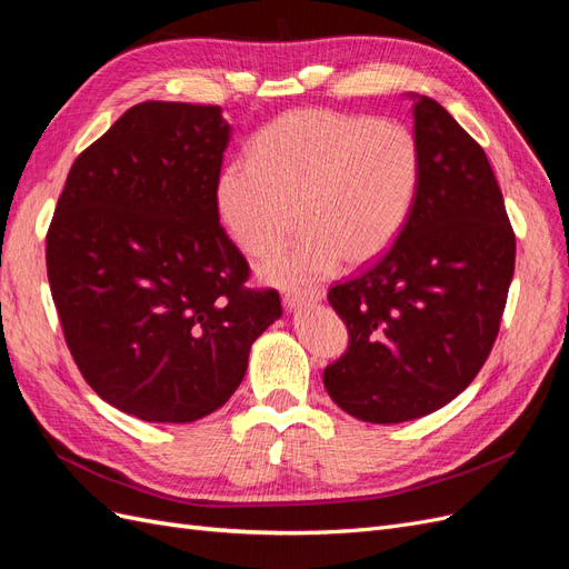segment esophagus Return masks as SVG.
<instances>
[{"instance_id":"esophagus-1","label":"esophagus","mask_w":569,"mask_h":569,"mask_svg":"<svg viewBox=\"0 0 569 569\" xmlns=\"http://www.w3.org/2000/svg\"><path fill=\"white\" fill-rule=\"evenodd\" d=\"M322 301V291L320 289H299V291H287L284 295V306L287 311H297V308L311 306Z\"/></svg>"}]
</instances>
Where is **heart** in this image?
Returning <instances> with one entry per match:
<instances>
[{
  "label": "heart",
  "mask_w": 569,
  "mask_h": 569,
  "mask_svg": "<svg viewBox=\"0 0 569 569\" xmlns=\"http://www.w3.org/2000/svg\"><path fill=\"white\" fill-rule=\"evenodd\" d=\"M422 176L420 147L393 120L325 109L274 118L253 137L249 161H232L216 182V209L232 242L263 256L295 232V247L261 263L274 284L316 282L341 258H380L412 213Z\"/></svg>",
  "instance_id": "obj_1"
}]
</instances>
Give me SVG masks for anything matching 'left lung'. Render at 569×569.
<instances>
[{"mask_svg": "<svg viewBox=\"0 0 569 569\" xmlns=\"http://www.w3.org/2000/svg\"><path fill=\"white\" fill-rule=\"evenodd\" d=\"M422 176L391 249L330 289L349 351L322 382L349 416L393 425L468 389L493 347L515 270V234L491 163L439 101L410 92Z\"/></svg>", "mask_w": 569, "mask_h": 569, "instance_id": "left-lung-1", "label": "left lung"}]
</instances>
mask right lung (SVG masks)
<instances>
[{"label": "right lung", "instance_id": "obj_1", "mask_svg": "<svg viewBox=\"0 0 569 569\" xmlns=\"http://www.w3.org/2000/svg\"><path fill=\"white\" fill-rule=\"evenodd\" d=\"M220 107L144 101L76 159L47 232V278L88 385L144 422H194L242 385L278 291L244 289L216 182Z\"/></svg>", "mask_w": 569, "mask_h": 569}]
</instances>
